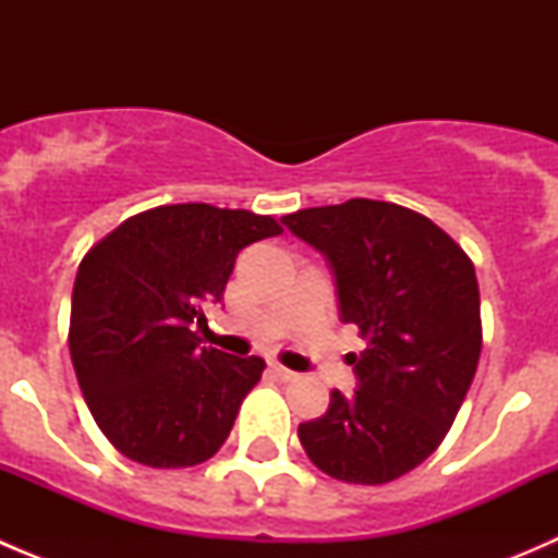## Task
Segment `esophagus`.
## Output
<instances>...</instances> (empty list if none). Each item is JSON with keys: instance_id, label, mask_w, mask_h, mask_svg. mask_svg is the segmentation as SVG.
I'll use <instances>...</instances> for the list:
<instances>
[{"instance_id": "obj_1", "label": "esophagus", "mask_w": 558, "mask_h": 558, "mask_svg": "<svg viewBox=\"0 0 558 558\" xmlns=\"http://www.w3.org/2000/svg\"><path fill=\"white\" fill-rule=\"evenodd\" d=\"M269 369H272V373L278 375L280 380H296V373H294V369L283 367V364H280V362H272V364H269Z\"/></svg>"}]
</instances>
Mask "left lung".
I'll list each match as a JSON object with an SVG mask.
<instances>
[{
    "instance_id": "1",
    "label": "left lung",
    "mask_w": 558,
    "mask_h": 558,
    "mask_svg": "<svg viewBox=\"0 0 558 558\" xmlns=\"http://www.w3.org/2000/svg\"><path fill=\"white\" fill-rule=\"evenodd\" d=\"M283 223L324 253L340 318L367 340L351 353L359 388H335L329 410L300 424L302 448L335 481H397L446 440L475 378L483 326L472 258L393 202L307 207Z\"/></svg>"
}]
</instances>
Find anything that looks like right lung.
<instances>
[{"mask_svg": "<svg viewBox=\"0 0 558 558\" xmlns=\"http://www.w3.org/2000/svg\"><path fill=\"white\" fill-rule=\"evenodd\" d=\"M283 232L272 216L205 202L126 218L77 267L70 353L94 421L116 451L154 470L218 453L264 359L205 348V307L245 245Z\"/></svg>", "mask_w": 558, "mask_h": 558, "instance_id": "1", "label": "right lung"}]
</instances>
